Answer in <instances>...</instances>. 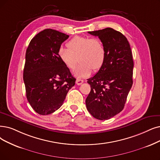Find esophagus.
<instances>
[{
    "instance_id": "34e87169",
    "label": "esophagus",
    "mask_w": 160,
    "mask_h": 160,
    "mask_svg": "<svg viewBox=\"0 0 160 160\" xmlns=\"http://www.w3.org/2000/svg\"><path fill=\"white\" fill-rule=\"evenodd\" d=\"M83 82H84V81L82 80V79H81L78 78V79H77V80H76V84L78 85H81Z\"/></svg>"
}]
</instances>
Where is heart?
<instances>
[{
    "label": "heart",
    "mask_w": 160,
    "mask_h": 160,
    "mask_svg": "<svg viewBox=\"0 0 160 160\" xmlns=\"http://www.w3.org/2000/svg\"><path fill=\"white\" fill-rule=\"evenodd\" d=\"M66 46L68 48L58 49V57L69 69L75 68L78 58L80 63L74 71L78 78H85L91 73L92 69L97 72L103 66L106 52L103 43L97 38L77 36L69 41Z\"/></svg>",
    "instance_id": "b5f03b06"
}]
</instances>
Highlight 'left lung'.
Returning a JSON list of instances; mask_svg holds the SVG:
<instances>
[{
  "label": "left lung",
  "instance_id": "1",
  "mask_svg": "<svg viewBox=\"0 0 160 160\" xmlns=\"http://www.w3.org/2000/svg\"><path fill=\"white\" fill-rule=\"evenodd\" d=\"M88 33L98 37L105 47L106 58L97 74L87 79L91 92L86 106L94 118L107 120L123 110L132 85L131 49L127 38L112 28Z\"/></svg>",
  "mask_w": 160,
  "mask_h": 160
}]
</instances>
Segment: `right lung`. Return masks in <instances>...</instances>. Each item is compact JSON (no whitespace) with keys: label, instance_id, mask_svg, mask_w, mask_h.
Returning a JSON list of instances; mask_svg holds the SVG:
<instances>
[{"label":"right lung","instance_id":"1","mask_svg":"<svg viewBox=\"0 0 160 160\" xmlns=\"http://www.w3.org/2000/svg\"><path fill=\"white\" fill-rule=\"evenodd\" d=\"M69 35L44 29L30 41L25 54L23 81L27 99L40 115L52 113L61 107L76 79L60 61L58 51Z\"/></svg>","mask_w":160,"mask_h":160}]
</instances>
